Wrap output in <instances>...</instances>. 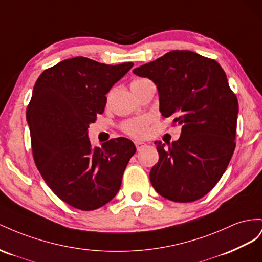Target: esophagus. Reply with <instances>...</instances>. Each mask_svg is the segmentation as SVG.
Masks as SVG:
<instances>
[{
	"label": "esophagus",
	"mask_w": 262,
	"mask_h": 262,
	"mask_svg": "<svg viewBox=\"0 0 262 262\" xmlns=\"http://www.w3.org/2000/svg\"><path fill=\"white\" fill-rule=\"evenodd\" d=\"M135 146H136V148H137V150H140V149L145 146V143H143V141L136 140V141H135Z\"/></svg>",
	"instance_id": "esophagus-1"
}]
</instances>
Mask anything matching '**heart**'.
Masks as SVG:
<instances>
[{
	"instance_id": "obj_1",
	"label": "heart",
	"mask_w": 262,
	"mask_h": 262,
	"mask_svg": "<svg viewBox=\"0 0 262 262\" xmlns=\"http://www.w3.org/2000/svg\"><path fill=\"white\" fill-rule=\"evenodd\" d=\"M147 83H151L150 80L146 78H136L132 81L130 89L132 91L135 90L136 88H139L141 85H145ZM148 124L149 121L148 118H138V119H133V121L125 122L123 124V130L128 134L130 136L134 137H144L147 135L148 132Z\"/></svg>"
}]
</instances>
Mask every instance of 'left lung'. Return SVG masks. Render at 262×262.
<instances>
[{
    "instance_id": "1",
    "label": "left lung",
    "mask_w": 262,
    "mask_h": 262,
    "mask_svg": "<svg viewBox=\"0 0 262 262\" xmlns=\"http://www.w3.org/2000/svg\"><path fill=\"white\" fill-rule=\"evenodd\" d=\"M133 72L152 80L162 116H173L181 135L168 147L156 141L158 163L150 182L161 196L188 203L220 181L234 154L238 100L214 59L172 50Z\"/></svg>"
}]
</instances>
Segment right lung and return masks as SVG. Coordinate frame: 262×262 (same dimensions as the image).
Instances as JSON below:
<instances>
[{
	"mask_svg": "<svg viewBox=\"0 0 262 262\" xmlns=\"http://www.w3.org/2000/svg\"><path fill=\"white\" fill-rule=\"evenodd\" d=\"M133 66L76 57L46 69L35 83L26 119L36 167L51 191L78 210L93 211L108 203L136 152L124 137L101 148L88 137L89 125L105 108V94Z\"/></svg>",
	"mask_w": 262,
	"mask_h": 262,
	"instance_id": "1",
	"label": "right lung"
}]
</instances>
